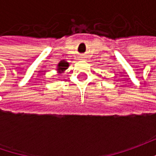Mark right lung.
<instances>
[{"instance_id":"right-lung-1","label":"right lung","mask_w":156,"mask_h":156,"mask_svg":"<svg viewBox=\"0 0 156 156\" xmlns=\"http://www.w3.org/2000/svg\"><path fill=\"white\" fill-rule=\"evenodd\" d=\"M69 67V63L68 62H66L64 60L61 61L60 62L58 63V65H57V72H58V74H62L66 69H68Z\"/></svg>"}]
</instances>
